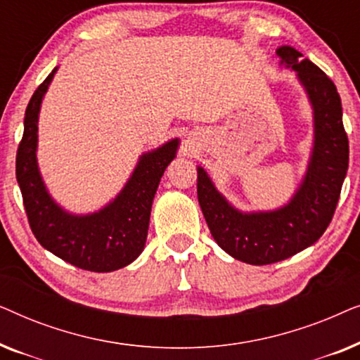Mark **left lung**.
I'll list each match as a JSON object with an SVG mask.
<instances>
[{
	"instance_id": "left-lung-1",
	"label": "left lung",
	"mask_w": 360,
	"mask_h": 360,
	"mask_svg": "<svg viewBox=\"0 0 360 360\" xmlns=\"http://www.w3.org/2000/svg\"><path fill=\"white\" fill-rule=\"evenodd\" d=\"M280 65L297 73L313 110V147L307 172L287 205L270 211H240L219 193L198 167V201L218 245L231 257L267 265L313 245L331 223L349 165V141L336 85L290 46L277 49Z\"/></svg>"
}]
</instances>
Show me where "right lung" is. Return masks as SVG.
<instances>
[{"label":"right lung","instance_id":"add662e5","mask_svg":"<svg viewBox=\"0 0 360 360\" xmlns=\"http://www.w3.org/2000/svg\"><path fill=\"white\" fill-rule=\"evenodd\" d=\"M57 68L34 91L24 116V134L16 155L24 208L44 249L78 269L112 272L134 262L144 250L152 201L162 175L175 159L180 139L175 137L142 154L122 190L101 210L70 213L49 193L37 164L39 112Z\"/></svg>","mask_w":360,"mask_h":360}]
</instances>
